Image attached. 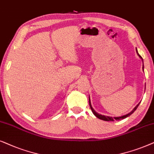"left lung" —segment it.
Segmentation results:
<instances>
[{"label": "left lung", "mask_w": 154, "mask_h": 154, "mask_svg": "<svg viewBox=\"0 0 154 154\" xmlns=\"http://www.w3.org/2000/svg\"><path fill=\"white\" fill-rule=\"evenodd\" d=\"M136 51H137V55H138L139 57L141 59V60H142V62H143V58H141V56H140V55L139 54L138 51H137V49H136ZM143 64H144V62H143ZM142 68H143V70H144V65H143ZM89 102L90 108H91V111H92V112H93V113H94V116H95L96 117V118L101 119V120H105V121H114V120H123V119L128 118V117L131 116V115H132V114L133 113V112H134L135 111V110H137V107H138L139 105V103H139L138 104H137V105L134 108V109H133L130 112H129L128 114L124 115V116H120V117H113V118H112V117H110V116H103V115L99 114V113H98V112H96L95 111V110H94L93 107H92V106H91V100H90V97H89Z\"/></svg>", "instance_id": "left-lung-1"}]
</instances>
